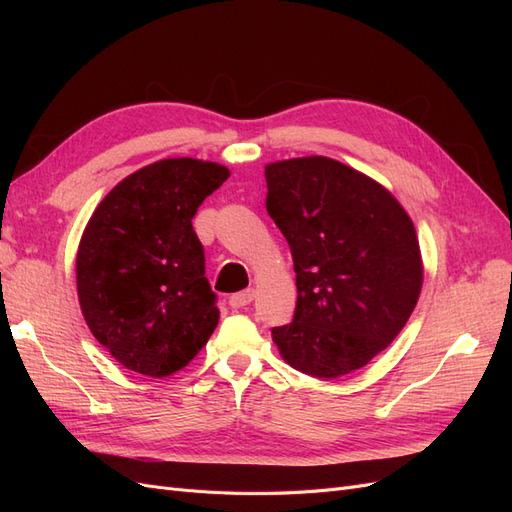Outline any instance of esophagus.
<instances>
[{"label": "esophagus", "mask_w": 512, "mask_h": 512, "mask_svg": "<svg viewBox=\"0 0 512 512\" xmlns=\"http://www.w3.org/2000/svg\"><path fill=\"white\" fill-rule=\"evenodd\" d=\"M254 294L256 292L252 288L235 292V294H230V297H228V303H230V307H245V305H250L254 301Z\"/></svg>", "instance_id": "34e87169"}]
</instances>
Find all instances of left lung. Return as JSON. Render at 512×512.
<instances>
[{
	"label": "left lung",
	"mask_w": 512,
	"mask_h": 512,
	"mask_svg": "<svg viewBox=\"0 0 512 512\" xmlns=\"http://www.w3.org/2000/svg\"><path fill=\"white\" fill-rule=\"evenodd\" d=\"M265 179L299 290L294 320L271 329L273 344L303 374H352L391 346L421 297L412 218L382 183L333 158L271 162Z\"/></svg>",
	"instance_id": "obj_1"
}]
</instances>
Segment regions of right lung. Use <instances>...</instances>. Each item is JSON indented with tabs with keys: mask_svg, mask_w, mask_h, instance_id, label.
<instances>
[{
	"mask_svg": "<svg viewBox=\"0 0 512 512\" xmlns=\"http://www.w3.org/2000/svg\"><path fill=\"white\" fill-rule=\"evenodd\" d=\"M228 177L226 166L196 158L147 164L100 200L83 230L76 252L83 318L136 374L173 376L218 327L192 218Z\"/></svg>",
	"mask_w": 512,
	"mask_h": 512,
	"instance_id": "right-lung-1",
	"label": "right lung"
}]
</instances>
